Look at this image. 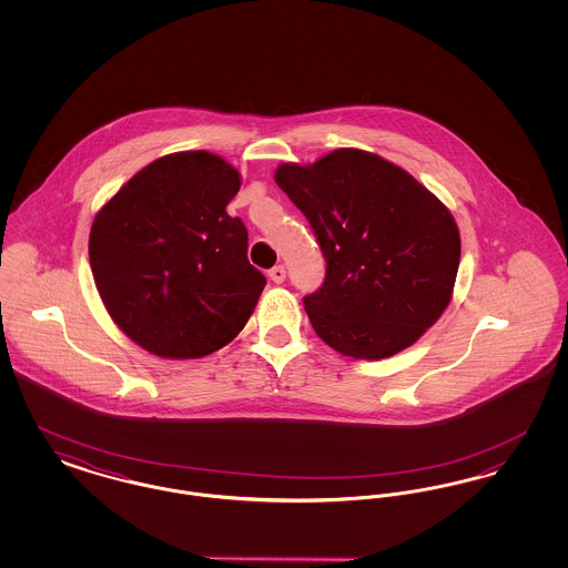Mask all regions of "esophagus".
I'll return each mask as SVG.
<instances>
[{"label":"esophagus","mask_w":568,"mask_h":568,"mask_svg":"<svg viewBox=\"0 0 568 568\" xmlns=\"http://www.w3.org/2000/svg\"><path fill=\"white\" fill-rule=\"evenodd\" d=\"M268 276H271L274 283H283L285 281V276H287V272H285V266H274L271 272H268Z\"/></svg>","instance_id":"esophagus-1"}]
</instances>
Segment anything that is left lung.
Returning <instances> with one entry per match:
<instances>
[{"mask_svg":"<svg viewBox=\"0 0 568 568\" xmlns=\"http://www.w3.org/2000/svg\"><path fill=\"white\" fill-rule=\"evenodd\" d=\"M274 181L324 251V285L304 297V308L325 345L383 359L436 324L454 294L459 232L433 191L359 149H336L308 165L281 163Z\"/></svg>","mask_w":568,"mask_h":568,"instance_id":"8db88e82","label":"left lung"}]
</instances>
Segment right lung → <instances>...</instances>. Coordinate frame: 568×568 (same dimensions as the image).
Listing matches in <instances>:
<instances>
[{"label": "right lung", "instance_id": "right-lung-1", "mask_svg": "<svg viewBox=\"0 0 568 568\" xmlns=\"http://www.w3.org/2000/svg\"><path fill=\"white\" fill-rule=\"evenodd\" d=\"M241 172L209 151L160 158L98 211L89 234L95 287L112 322L144 352L195 359L248 322L266 276L225 206Z\"/></svg>", "mask_w": 568, "mask_h": 568}]
</instances>
